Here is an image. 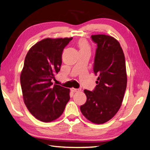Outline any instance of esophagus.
<instances>
[{
  "instance_id": "1",
  "label": "esophagus",
  "mask_w": 150,
  "mask_h": 150,
  "mask_svg": "<svg viewBox=\"0 0 150 150\" xmlns=\"http://www.w3.org/2000/svg\"><path fill=\"white\" fill-rule=\"evenodd\" d=\"M71 91H72V92L76 93V92H79V91H81V89H79V88H71Z\"/></svg>"
}]
</instances>
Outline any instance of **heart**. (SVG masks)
Masks as SVG:
<instances>
[{"label": "heart", "instance_id": "b5f03b06", "mask_svg": "<svg viewBox=\"0 0 150 150\" xmlns=\"http://www.w3.org/2000/svg\"><path fill=\"white\" fill-rule=\"evenodd\" d=\"M78 47L79 50V52H83L91 51V46L89 42H88L86 39L81 38L76 42Z\"/></svg>", "mask_w": 150, "mask_h": 150}]
</instances>
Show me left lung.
Instances as JSON below:
<instances>
[{"instance_id":"1","label":"left lung","mask_w":150,"mask_h":150,"mask_svg":"<svg viewBox=\"0 0 150 150\" xmlns=\"http://www.w3.org/2000/svg\"><path fill=\"white\" fill-rule=\"evenodd\" d=\"M91 38L97 44L93 71L98 77L93 91L84 90L87 102L80 110L87 120L102 124L111 120L121 107L127 86L126 61L113 37L98 34Z\"/></svg>"}]
</instances>
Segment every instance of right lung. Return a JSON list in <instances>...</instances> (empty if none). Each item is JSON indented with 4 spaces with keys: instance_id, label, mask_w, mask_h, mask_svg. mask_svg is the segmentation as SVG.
<instances>
[{
    "instance_id": "right-lung-1",
    "label": "right lung",
    "mask_w": 150,
    "mask_h": 150,
    "mask_svg": "<svg viewBox=\"0 0 150 150\" xmlns=\"http://www.w3.org/2000/svg\"><path fill=\"white\" fill-rule=\"evenodd\" d=\"M72 38H46L30 48L20 81L23 100L33 117L44 122L59 118L70 100V89L51 81L60 71L62 52Z\"/></svg>"
}]
</instances>
